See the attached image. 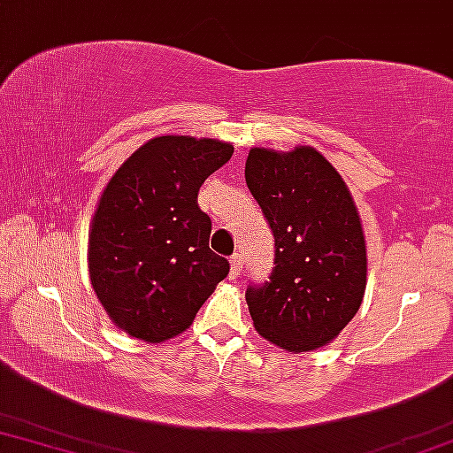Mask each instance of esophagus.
<instances>
[{
    "instance_id": "1",
    "label": "esophagus",
    "mask_w": 453,
    "mask_h": 453,
    "mask_svg": "<svg viewBox=\"0 0 453 453\" xmlns=\"http://www.w3.org/2000/svg\"><path fill=\"white\" fill-rule=\"evenodd\" d=\"M230 263H232V269H230V278H232V280H236V278L240 276V272H242V257H240L238 253H236V255H232Z\"/></svg>"
}]
</instances>
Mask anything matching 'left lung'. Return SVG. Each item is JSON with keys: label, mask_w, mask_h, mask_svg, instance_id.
I'll use <instances>...</instances> for the list:
<instances>
[{"label": "left lung", "mask_w": 453, "mask_h": 453, "mask_svg": "<svg viewBox=\"0 0 453 453\" xmlns=\"http://www.w3.org/2000/svg\"><path fill=\"white\" fill-rule=\"evenodd\" d=\"M244 177L276 240L269 278L246 288L255 328L286 351L324 347L351 322L365 290V240L351 194L309 146L253 148Z\"/></svg>", "instance_id": "left-lung-1"}]
</instances>
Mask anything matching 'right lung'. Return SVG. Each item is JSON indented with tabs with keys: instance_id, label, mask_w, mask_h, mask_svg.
<instances>
[{
	"instance_id": "obj_1",
	"label": "right lung",
	"mask_w": 453,
	"mask_h": 453,
	"mask_svg": "<svg viewBox=\"0 0 453 453\" xmlns=\"http://www.w3.org/2000/svg\"><path fill=\"white\" fill-rule=\"evenodd\" d=\"M219 140L160 135L108 181L89 234V278L106 313L135 339H173L194 322L230 261L209 249L204 180L232 158Z\"/></svg>"
}]
</instances>
